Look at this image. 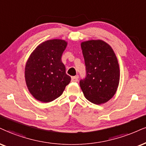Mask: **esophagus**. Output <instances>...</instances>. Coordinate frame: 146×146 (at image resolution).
<instances>
[{"label":"esophagus","mask_w":146,"mask_h":146,"mask_svg":"<svg viewBox=\"0 0 146 146\" xmlns=\"http://www.w3.org/2000/svg\"><path fill=\"white\" fill-rule=\"evenodd\" d=\"M78 76H72V79H71L72 82H77V81H78Z\"/></svg>","instance_id":"1"}]
</instances>
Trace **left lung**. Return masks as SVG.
Here are the masks:
<instances>
[{
	"mask_svg": "<svg viewBox=\"0 0 146 146\" xmlns=\"http://www.w3.org/2000/svg\"><path fill=\"white\" fill-rule=\"evenodd\" d=\"M86 78L80 80L84 97L100 105L108 102L116 93L120 81V68L112 48L102 40L81 42Z\"/></svg>",
	"mask_w": 146,
	"mask_h": 146,
	"instance_id": "left-lung-1",
	"label": "left lung"
}]
</instances>
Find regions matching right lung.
<instances>
[{
  "mask_svg": "<svg viewBox=\"0 0 146 146\" xmlns=\"http://www.w3.org/2000/svg\"><path fill=\"white\" fill-rule=\"evenodd\" d=\"M68 42L53 39L41 43L34 50L25 67V80L30 93L44 103L52 102L64 92L71 78L66 73L62 55Z\"/></svg>",
  "mask_w": 146,
  "mask_h": 146,
  "instance_id": "obj_1",
  "label": "right lung"
}]
</instances>
